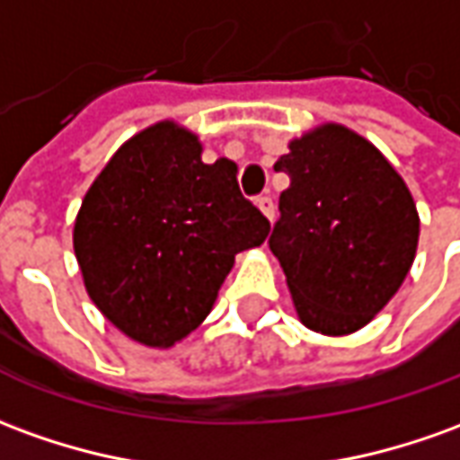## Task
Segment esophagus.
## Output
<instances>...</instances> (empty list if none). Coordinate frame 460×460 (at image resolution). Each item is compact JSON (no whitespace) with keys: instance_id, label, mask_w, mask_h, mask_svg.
Returning <instances> with one entry per match:
<instances>
[{"instance_id":"esophagus-1","label":"esophagus","mask_w":460,"mask_h":460,"mask_svg":"<svg viewBox=\"0 0 460 460\" xmlns=\"http://www.w3.org/2000/svg\"><path fill=\"white\" fill-rule=\"evenodd\" d=\"M256 207L261 208V214L269 221L276 219V204H274V199H271V197H259V199H256Z\"/></svg>"}]
</instances>
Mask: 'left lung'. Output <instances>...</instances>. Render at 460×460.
<instances>
[{
	"instance_id": "left-lung-1",
	"label": "left lung",
	"mask_w": 460,
	"mask_h": 460,
	"mask_svg": "<svg viewBox=\"0 0 460 460\" xmlns=\"http://www.w3.org/2000/svg\"><path fill=\"white\" fill-rule=\"evenodd\" d=\"M274 169L291 184L269 246L298 319L323 336L364 329L416 259L419 211L409 186L371 141L333 121L288 141Z\"/></svg>"
}]
</instances>
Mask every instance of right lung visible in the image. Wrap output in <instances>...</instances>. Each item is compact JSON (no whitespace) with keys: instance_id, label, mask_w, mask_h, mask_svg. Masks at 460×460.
I'll return each instance as SVG.
<instances>
[{"instance_id":"1","label":"right lung","mask_w":460,"mask_h":460,"mask_svg":"<svg viewBox=\"0 0 460 460\" xmlns=\"http://www.w3.org/2000/svg\"><path fill=\"white\" fill-rule=\"evenodd\" d=\"M201 141L156 121L119 146L74 221L86 294L124 336L169 349L207 319L236 253L271 224L241 197L236 164L201 162Z\"/></svg>"}]
</instances>
